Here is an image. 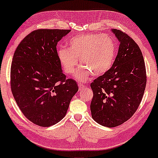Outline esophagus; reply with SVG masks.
<instances>
[{"label": "esophagus", "instance_id": "1", "mask_svg": "<svg viewBox=\"0 0 158 158\" xmlns=\"http://www.w3.org/2000/svg\"><path fill=\"white\" fill-rule=\"evenodd\" d=\"M78 87H79V89H83L84 87H85V85H82V84H81V83H78Z\"/></svg>", "mask_w": 158, "mask_h": 158}]
</instances>
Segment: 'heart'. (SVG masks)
Listing matches in <instances>:
<instances>
[{"label":"heart","instance_id":"heart-1","mask_svg":"<svg viewBox=\"0 0 158 158\" xmlns=\"http://www.w3.org/2000/svg\"><path fill=\"white\" fill-rule=\"evenodd\" d=\"M115 43L107 34L87 33L71 38L69 49L59 48L57 56L64 73L73 75L78 64L81 66L76 73V78L84 82L92 73L99 76L109 71L115 56Z\"/></svg>","mask_w":158,"mask_h":158}]
</instances>
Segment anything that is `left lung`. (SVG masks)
I'll return each mask as SVG.
<instances>
[{
    "label": "left lung",
    "instance_id": "left-lung-1",
    "mask_svg": "<svg viewBox=\"0 0 158 158\" xmlns=\"http://www.w3.org/2000/svg\"><path fill=\"white\" fill-rule=\"evenodd\" d=\"M111 31L120 42L118 55L109 71L90 85L94 94L92 117L108 127L122 125L134 115L146 85V66L138 45L122 31Z\"/></svg>",
    "mask_w": 158,
    "mask_h": 158
}]
</instances>
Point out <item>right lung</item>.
<instances>
[{
  "instance_id": "obj_1",
  "label": "right lung",
  "mask_w": 158,
  "mask_h": 158,
  "mask_svg": "<svg viewBox=\"0 0 158 158\" xmlns=\"http://www.w3.org/2000/svg\"><path fill=\"white\" fill-rule=\"evenodd\" d=\"M71 30L38 29L17 46L10 69L13 97L23 114L40 127H50L66 115L78 90L66 79L59 63L56 45Z\"/></svg>"
}]
</instances>
